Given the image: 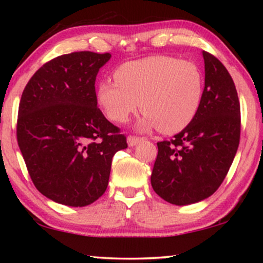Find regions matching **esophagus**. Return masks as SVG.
I'll use <instances>...</instances> for the list:
<instances>
[{"mask_svg": "<svg viewBox=\"0 0 263 263\" xmlns=\"http://www.w3.org/2000/svg\"><path fill=\"white\" fill-rule=\"evenodd\" d=\"M141 138H138V136H128V139H127V142H128V146L129 147H134V146H136L138 145L139 142H141Z\"/></svg>", "mask_w": 263, "mask_h": 263, "instance_id": "obj_1", "label": "esophagus"}]
</instances>
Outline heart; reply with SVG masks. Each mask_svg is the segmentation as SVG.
Here are the masks:
<instances>
[{
  "label": "heart",
  "instance_id": "1",
  "mask_svg": "<svg viewBox=\"0 0 263 263\" xmlns=\"http://www.w3.org/2000/svg\"><path fill=\"white\" fill-rule=\"evenodd\" d=\"M115 81L100 82L97 102L111 121L125 122L140 107L141 130L158 127L172 134L196 116L203 96L202 71L194 62L151 56L123 63Z\"/></svg>",
  "mask_w": 263,
  "mask_h": 263
}]
</instances>
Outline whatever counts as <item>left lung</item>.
<instances>
[{
    "label": "left lung",
    "instance_id": "8db88e82",
    "mask_svg": "<svg viewBox=\"0 0 263 263\" xmlns=\"http://www.w3.org/2000/svg\"><path fill=\"white\" fill-rule=\"evenodd\" d=\"M204 88L194 120L170 141L158 142L151 184L177 206L214 194L228 175L239 145L240 106L231 75L217 57L202 51Z\"/></svg>",
    "mask_w": 263,
    "mask_h": 263
}]
</instances>
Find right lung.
I'll list each match as a JSON object with an SVG mask.
<instances>
[{
    "instance_id": "obj_1",
    "label": "right lung",
    "mask_w": 263,
    "mask_h": 263,
    "mask_svg": "<svg viewBox=\"0 0 263 263\" xmlns=\"http://www.w3.org/2000/svg\"><path fill=\"white\" fill-rule=\"evenodd\" d=\"M110 53L71 52L35 71L19 104L16 138L32 182L57 203L85 207L105 193L125 136L97 107L96 78Z\"/></svg>"
}]
</instances>
